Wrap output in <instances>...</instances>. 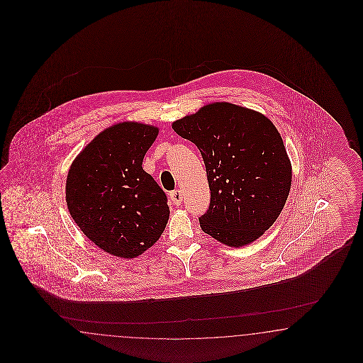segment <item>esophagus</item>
Segmentation results:
<instances>
[{
	"instance_id": "obj_1",
	"label": "esophagus",
	"mask_w": 363,
	"mask_h": 363,
	"mask_svg": "<svg viewBox=\"0 0 363 363\" xmlns=\"http://www.w3.org/2000/svg\"><path fill=\"white\" fill-rule=\"evenodd\" d=\"M170 199L173 201V203L177 205V206H179L181 205V202H182V191L179 190V189H176V190H173V191H170Z\"/></svg>"
}]
</instances>
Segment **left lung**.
Returning <instances> with one entry per match:
<instances>
[{"mask_svg":"<svg viewBox=\"0 0 363 363\" xmlns=\"http://www.w3.org/2000/svg\"><path fill=\"white\" fill-rule=\"evenodd\" d=\"M173 129L197 146L206 167L210 203L198 218L202 231L231 247L259 238L291 186V165L274 125L253 110L217 102Z\"/></svg>","mask_w":363,"mask_h":363,"instance_id":"8db88e82","label":"left lung"}]
</instances>
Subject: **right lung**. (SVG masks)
I'll return each mask as SVG.
<instances>
[{
    "label": "right lung",
    "instance_id": "add662e5",
    "mask_svg": "<svg viewBox=\"0 0 363 363\" xmlns=\"http://www.w3.org/2000/svg\"><path fill=\"white\" fill-rule=\"evenodd\" d=\"M158 129L122 122L99 133L70 166L66 202L90 241L106 253L134 258L165 230V191L143 169Z\"/></svg>",
    "mask_w": 363,
    "mask_h": 363
}]
</instances>
